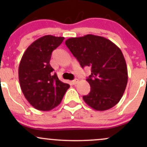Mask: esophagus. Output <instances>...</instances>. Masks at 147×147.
Here are the masks:
<instances>
[{
  "mask_svg": "<svg viewBox=\"0 0 147 147\" xmlns=\"http://www.w3.org/2000/svg\"><path fill=\"white\" fill-rule=\"evenodd\" d=\"M78 82H79V79H74V80H72V81L71 83H72V84H76L78 83Z\"/></svg>",
  "mask_w": 147,
  "mask_h": 147,
  "instance_id": "obj_1",
  "label": "esophagus"
}]
</instances>
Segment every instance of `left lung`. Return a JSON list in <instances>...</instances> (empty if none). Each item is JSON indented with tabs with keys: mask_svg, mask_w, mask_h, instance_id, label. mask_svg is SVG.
<instances>
[{
	"mask_svg": "<svg viewBox=\"0 0 147 147\" xmlns=\"http://www.w3.org/2000/svg\"><path fill=\"white\" fill-rule=\"evenodd\" d=\"M65 43L82 68H91L86 79L90 91L83 96L84 102L99 111L115 106L128 82L126 61L120 49L110 40L93 34L70 38Z\"/></svg>",
	"mask_w": 147,
	"mask_h": 147,
	"instance_id": "obj_1",
	"label": "left lung"
}]
</instances>
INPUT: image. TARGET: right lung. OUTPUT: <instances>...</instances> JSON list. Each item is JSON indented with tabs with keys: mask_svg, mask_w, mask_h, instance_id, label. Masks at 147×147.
Masks as SVG:
<instances>
[{
	"mask_svg": "<svg viewBox=\"0 0 147 147\" xmlns=\"http://www.w3.org/2000/svg\"><path fill=\"white\" fill-rule=\"evenodd\" d=\"M64 37L46 35L34 41L25 50L18 67V79L23 95L34 109L48 111L61 102L68 84L61 82L50 64L52 52Z\"/></svg>",
	"mask_w": 147,
	"mask_h": 147,
	"instance_id": "obj_1",
	"label": "right lung"
}]
</instances>
